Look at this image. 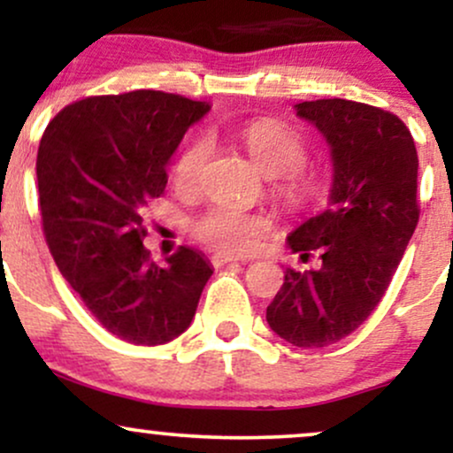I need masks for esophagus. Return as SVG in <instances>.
Listing matches in <instances>:
<instances>
[{"mask_svg":"<svg viewBox=\"0 0 453 453\" xmlns=\"http://www.w3.org/2000/svg\"><path fill=\"white\" fill-rule=\"evenodd\" d=\"M230 262H238V257L227 256V253H215V256L211 257V264H212V266H215V268L226 266V264H230Z\"/></svg>","mask_w":453,"mask_h":453,"instance_id":"34e87169","label":"esophagus"}]
</instances>
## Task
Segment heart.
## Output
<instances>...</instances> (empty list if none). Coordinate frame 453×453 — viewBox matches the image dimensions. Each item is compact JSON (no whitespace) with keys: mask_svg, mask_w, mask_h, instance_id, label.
Wrapping results in <instances>:
<instances>
[{"mask_svg":"<svg viewBox=\"0 0 453 453\" xmlns=\"http://www.w3.org/2000/svg\"><path fill=\"white\" fill-rule=\"evenodd\" d=\"M238 140L256 165L266 176H274V194L292 212L313 209L324 196V180L315 170L306 168L309 147L304 138L288 123L274 119H253L238 129ZM212 153L209 138H197L176 159L173 183L179 191H196L200 174ZM268 230L264 217L232 206H212L191 223V234L200 242L221 253H251Z\"/></svg>","mask_w":453,"mask_h":453,"instance_id":"1","label":"heart"}]
</instances>
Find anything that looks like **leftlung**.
<instances>
[{
    "label": "left lung",
    "instance_id": "8db88e82",
    "mask_svg": "<svg viewBox=\"0 0 453 453\" xmlns=\"http://www.w3.org/2000/svg\"><path fill=\"white\" fill-rule=\"evenodd\" d=\"M330 144V206L288 236L317 270L285 268L268 326L296 347H326L357 330L381 303L419 221L418 150L396 114L351 100L296 104Z\"/></svg>",
    "mask_w": 453,
    "mask_h": 453
}]
</instances>
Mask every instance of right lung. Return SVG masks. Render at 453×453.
I'll return each instance as SVG.
<instances>
[{
    "instance_id": "right-lung-1",
    "label": "right lung",
    "mask_w": 453,
    "mask_h": 453,
    "mask_svg": "<svg viewBox=\"0 0 453 453\" xmlns=\"http://www.w3.org/2000/svg\"><path fill=\"white\" fill-rule=\"evenodd\" d=\"M211 106L153 89L72 102L40 140V212L57 268L117 339L164 345L194 319L212 268L179 247L161 268L144 249V206L164 194L165 164Z\"/></svg>"
}]
</instances>
